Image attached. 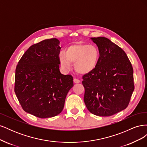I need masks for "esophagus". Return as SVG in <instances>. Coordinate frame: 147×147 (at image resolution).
Instances as JSON below:
<instances>
[{
  "instance_id": "34e87169",
  "label": "esophagus",
  "mask_w": 147,
  "mask_h": 147,
  "mask_svg": "<svg viewBox=\"0 0 147 147\" xmlns=\"http://www.w3.org/2000/svg\"><path fill=\"white\" fill-rule=\"evenodd\" d=\"M74 82L75 83H79L80 82V80H78L77 78H74Z\"/></svg>"
}]
</instances>
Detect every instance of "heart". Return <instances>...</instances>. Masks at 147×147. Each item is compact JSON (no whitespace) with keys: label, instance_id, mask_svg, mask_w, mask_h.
I'll list each match as a JSON object with an SVG mask.
<instances>
[{"label":"heart","instance_id":"b5f03b06","mask_svg":"<svg viewBox=\"0 0 147 147\" xmlns=\"http://www.w3.org/2000/svg\"><path fill=\"white\" fill-rule=\"evenodd\" d=\"M99 53L97 48L86 43H75L69 46L65 52H61L59 62L61 68L65 71L71 69L72 63L80 74H87L94 70L97 64Z\"/></svg>","mask_w":147,"mask_h":147}]
</instances>
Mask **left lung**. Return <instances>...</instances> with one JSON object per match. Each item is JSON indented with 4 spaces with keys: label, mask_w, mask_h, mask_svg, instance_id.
I'll return each mask as SVG.
<instances>
[{
    "label": "left lung",
    "mask_w": 147,
    "mask_h": 147,
    "mask_svg": "<svg viewBox=\"0 0 147 147\" xmlns=\"http://www.w3.org/2000/svg\"><path fill=\"white\" fill-rule=\"evenodd\" d=\"M99 51L96 68L83 76L84 101L90 112L109 117L125 109L134 90L133 69L122 49L103 37H92Z\"/></svg>",
    "instance_id": "obj_1"
}]
</instances>
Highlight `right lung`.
I'll use <instances>...</instances> for the list:
<instances>
[{"instance_id":"1","label":"right lung","mask_w":147,"mask_h":147,"mask_svg":"<svg viewBox=\"0 0 147 147\" xmlns=\"http://www.w3.org/2000/svg\"><path fill=\"white\" fill-rule=\"evenodd\" d=\"M60 42L44 40L29 48L15 72V92L26 112L47 118L63 110L65 100L74 86L73 77L59 70Z\"/></svg>"}]
</instances>
